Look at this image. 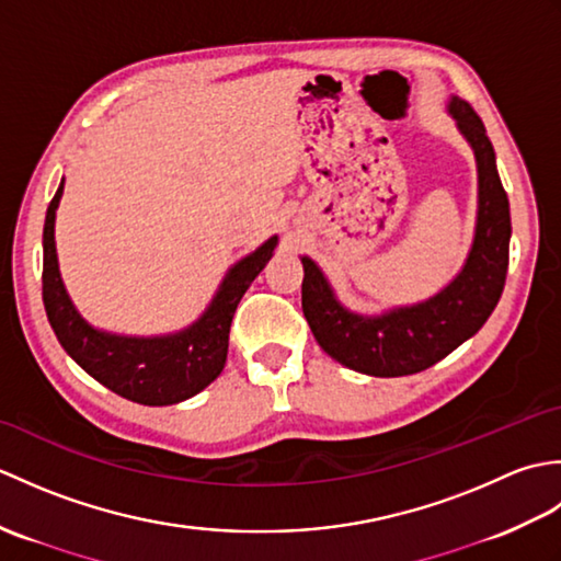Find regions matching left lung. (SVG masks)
<instances>
[{
	"label": "left lung",
	"instance_id": "left-lung-1",
	"mask_svg": "<svg viewBox=\"0 0 561 561\" xmlns=\"http://www.w3.org/2000/svg\"><path fill=\"white\" fill-rule=\"evenodd\" d=\"M478 159L480 209L472 250L460 274L434 299L364 318L342 308L311 257L304 262L301 306L320 347L359 374L396 378L420 374L460 347L492 316L508 270L511 214L494 147L470 103L448 105Z\"/></svg>",
	"mask_w": 561,
	"mask_h": 561
}]
</instances>
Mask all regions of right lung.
<instances>
[{"mask_svg":"<svg viewBox=\"0 0 561 561\" xmlns=\"http://www.w3.org/2000/svg\"><path fill=\"white\" fill-rule=\"evenodd\" d=\"M59 197L62 183L45 214L43 304L65 352L99 383L139 404H175L205 390L224 371L233 313L250 284L270 262L277 236L231 267L205 316L187 330L165 337H121L93 330L65 291L55 253V209Z\"/></svg>","mask_w":561,"mask_h":561,"instance_id":"obj_1","label":"right lung"}]
</instances>
